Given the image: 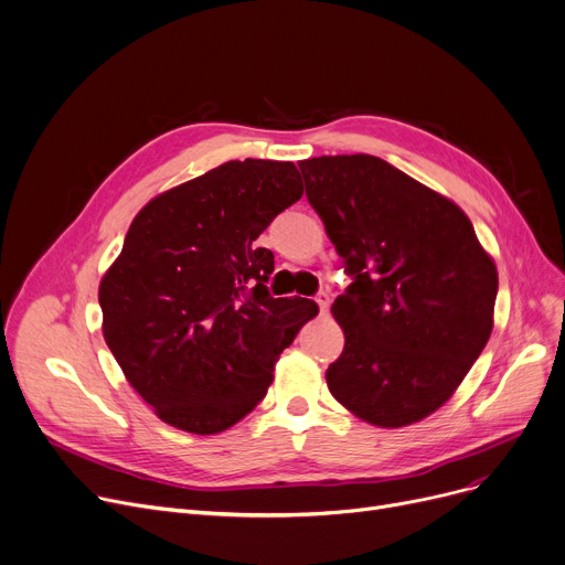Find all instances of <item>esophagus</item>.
Returning a JSON list of instances; mask_svg holds the SVG:
<instances>
[{
	"label": "esophagus",
	"mask_w": 565,
	"mask_h": 565,
	"mask_svg": "<svg viewBox=\"0 0 565 565\" xmlns=\"http://www.w3.org/2000/svg\"><path fill=\"white\" fill-rule=\"evenodd\" d=\"M315 301H317V306H319V312L321 315H327L329 312V306H331V297L327 291H319L317 297H315Z\"/></svg>",
	"instance_id": "esophagus-1"
}]
</instances>
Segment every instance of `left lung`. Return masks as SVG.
<instances>
[{"label":"left lung","mask_w":565,"mask_h":565,"mask_svg":"<svg viewBox=\"0 0 565 565\" xmlns=\"http://www.w3.org/2000/svg\"><path fill=\"white\" fill-rule=\"evenodd\" d=\"M306 195L354 282L331 312L344 349L331 395L377 427L435 414L494 327L499 274L467 213L367 153L299 163Z\"/></svg>","instance_id":"left-lung-1"}]
</instances>
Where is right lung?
Listing matches in <instances>:
<instances>
[{"label":"right lung","mask_w":565,"mask_h":565,"mask_svg":"<svg viewBox=\"0 0 565 565\" xmlns=\"http://www.w3.org/2000/svg\"><path fill=\"white\" fill-rule=\"evenodd\" d=\"M303 195L289 160H230L149 200L98 285L103 338L156 416L218 435L248 416L319 308L274 299L257 236Z\"/></svg>","instance_id":"add662e5"}]
</instances>
